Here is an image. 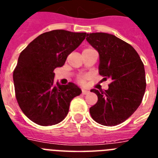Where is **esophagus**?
Returning a JSON list of instances; mask_svg holds the SVG:
<instances>
[{"label": "esophagus", "mask_w": 158, "mask_h": 158, "mask_svg": "<svg viewBox=\"0 0 158 158\" xmlns=\"http://www.w3.org/2000/svg\"><path fill=\"white\" fill-rule=\"evenodd\" d=\"M82 93H83V94H89V90H87V89H83V90H82Z\"/></svg>", "instance_id": "1"}]
</instances>
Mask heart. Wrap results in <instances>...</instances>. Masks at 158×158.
Returning <instances> with one entry per match:
<instances>
[{
	"mask_svg": "<svg viewBox=\"0 0 158 158\" xmlns=\"http://www.w3.org/2000/svg\"><path fill=\"white\" fill-rule=\"evenodd\" d=\"M86 50V49H85ZM87 80V77L86 76H82V77H79V81L80 84H84Z\"/></svg>",
	"mask_w": 158,
	"mask_h": 158,
	"instance_id": "1",
	"label": "heart"
}]
</instances>
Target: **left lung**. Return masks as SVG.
<instances>
[{
    "mask_svg": "<svg viewBox=\"0 0 158 158\" xmlns=\"http://www.w3.org/2000/svg\"><path fill=\"white\" fill-rule=\"evenodd\" d=\"M86 40L99 53V74L111 80L107 90L92 89L98 102L89 111L100 125L115 126L141 104L146 89L144 65L132 46L112 34L87 33Z\"/></svg>",
    "mask_w": 158,
    "mask_h": 158,
    "instance_id": "left-lung-1",
    "label": "left lung"
}]
</instances>
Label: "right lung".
<instances>
[{"mask_svg": "<svg viewBox=\"0 0 158 158\" xmlns=\"http://www.w3.org/2000/svg\"><path fill=\"white\" fill-rule=\"evenodd\" d=\"M86 33L52 30L32 41L19 56L13 73L15 97L27 117L39 125L58 124L69 112L70 102L81 89L74 83L54 82V69L85 39Z\"/></svg>", "mask_w": 158, "mask_h": 158, "instance_id": "add662e5", "label": "right lung"}]
</instances>
